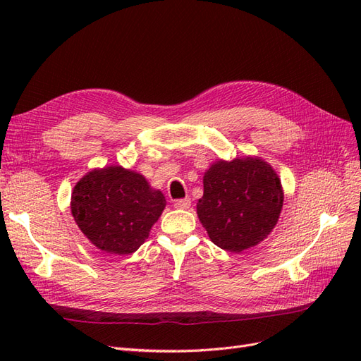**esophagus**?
<instances>
[{
  "label": "esophagus",
  "instance_id": "esophagus-1",
  "mask_svg": "<svg viewBox=\"0 0 361 361\" xmlns=\"http://www.w3.org/2000/svg\"><path fill=\"white\" fill-rule=\"evenodd\" d=\"M190 206H191V200L187 199V197L174 200V207H178V209H188Z\"/></svg>",
  "mask_w": 361,
  "mask_h": 361
}]
</instances>
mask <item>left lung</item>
Instances as JSON below:
<instances>
[{
  "instance_id": "obj_1",
  "label": "left lung",
  "mask_w": 361,
  "mask_h": 361,
  "mask_svg": "<svg viewBox=\"0 0 361 361\" xmlns=\"http://www.w3.org/2000/svg\"><path fill=\"white\" fill-rule=\"evenodd\" d=\"M281 206L276 171L259 158H236L218 161L206 171L197 214L215 245L239 253L264 241Z\"/></svg>"
}]
</instances>
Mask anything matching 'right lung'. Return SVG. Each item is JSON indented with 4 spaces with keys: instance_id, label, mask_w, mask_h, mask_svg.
<instances>
[{
    "instance_id": "1",
    "label": "right lung",
    "mask_w": 361,
    "mask_h": 361,
    "mask_svg": "<svg viewBox=\"0 0 361 361\" xmlns=\"http://www.w3.org/2000/svg\"><path fill=\"white\" fill-rule=\"evenodd\" d=\"M166 197L135 171L93 170L75 185L71 209L81 232L110 255H130L146 241Z\"/></svg>"
}]
</instances>
